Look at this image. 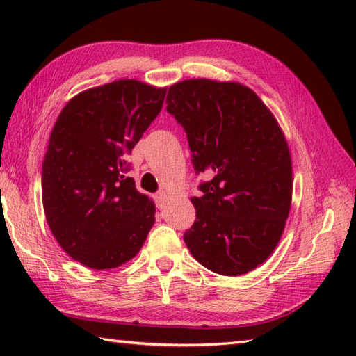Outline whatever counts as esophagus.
Here are the masks:
<instances>
[{"mask_svg": "<svg viewBox=\"0 0 356 356\" xmlns=\"http://www.w3.org/2000/svg\"><path fill=\"white\" fill-rule=\"evenodd\" d=\"M166 194L165 193H159V194H156L154 195V200H156V207L159 208V209H162V208H165V205H166Z\"/></svg>", "mask_w": 356, "mask_h": 356, "instance_id": "1", "label": "esophagus"}]
</instances>
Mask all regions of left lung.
Masks as SVG:
<instances>
[{
    "label": "left lung",
    "mask_w": 356,
    "mask_h": 356,
    "mask_svg": "<svg viewBox=\"0 0 356 356\" xmlns=\"http://www.w3.org/2000/svg\"><path fill=\"white\" fill-rule=\"evenodd\" d=\"M166 104L186 133L195 172L213 176L191 197L188 249L216 274L254 270L274 252L291 211L292 161L282 128L251 88L234 81H180Z\"/></svg>",
    "instance_id": "1"
}]
</instances>
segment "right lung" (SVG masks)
<instances>
[{
  "instance_id": "obj_1",
  "label": "right lung",
  "mask_w": 356,
  "mask_h": 356,
  "mask_svg": "<svg viewBox=\"0 0 356 356\" xmlns=\"http://www.w3.org/2000/svg\"><path fill=\"white\" fill-rule=\"evenodd\" d=\"M166 95L136 79L84 90L67 102L42 162V207L56 241L92 269L130 261L154 225L156 207L127 177V156Z\"/></svg>"
}]
</instances>
